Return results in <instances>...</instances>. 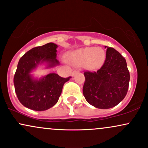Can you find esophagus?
I'll use <instances>...</instances> for the list:
<instances>
[{
  "label": "esophagus",
  "instance_id": "esophagus-1",
  "mask_svg": "<svg viewBox=\"0 0 148 148\" xmlns=\"http://www.w3.org/2000/svg\"><path fill=\"white\" fill-rule=\"evenodd\" d=\"M78 72H79V69H75V70H74L72 72V76H74V75H75V74H76V73H78Z\"/></svg>",
  "mask_w": 148,
  "mask_h": 148
}]
</instances>
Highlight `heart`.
I'll use <instances>...</instances> for the list:
<instances>
[{
    "label": "heart",
    "mask_w": 148,
    "mask_h": 148,
    "mask_svg": "<svg viewBox=\"0 0 148 148\" xmlns=\"http://www.w3.org/2000/svg\"><path fill=\"white\" fill-rule=\"evenodd\" d=\"M106 54L99 47H86L75 51L71 54L70 61L76 66H85L88 69H95L103 63Z\"/></svg>",
    "instance_id": "heart-1"
}]
</instances>
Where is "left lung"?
Returning <instances> with one entry per match:
<instances>
[{
    "mask_svg": "<svg viewBox=\"0 0 148 148\" xmlns=\"http://www.w3.org/2000/svg\"><path fill=\"white\" fill-rule=\"evenodd\" d=\"M106 49L104 63L95 72H85L83 93L92 106L108 109L118 104L126 96L130 80L126 60L115 49Z\"/></svg>",
    "mask_w": 148,
    "mask_h": 148,
    "instance_id": "8db88e82",
    "label": "left lung"
}]
</instances>
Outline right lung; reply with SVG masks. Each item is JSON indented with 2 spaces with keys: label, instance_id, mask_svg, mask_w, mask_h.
Listing matches in <instances>:
<instances>
[{
  "label": "right lung",
  "instance_id": "1",
  "mask_svg": "<svg viewBox=\"0 0 148 148\" xmlns=\"http://www.w3.org/2000/svg\"><path fill=\"white\" fill-rule=\"evenodd\" d=\"M58 45L50 43L33 48L20 58L14 76L18 99L26 108L45 111L58 101L64 83L70 79L51 73L40 79H34L30 73L38 64L47 62V68L58 65L56 59Z\"/></svg>",
  "mask_w": 148,
  "mask_h": 148
}]
</instances>
